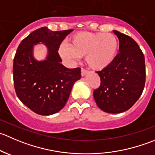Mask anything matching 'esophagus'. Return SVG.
I'll use <instances>...</instances> for the list:
<instances>
[{
  "label": "esophagus",
  "instance_id": "34e87169",
  "mask_svg": "<svg viewBox=\"0 0 155 155\" xmlns=\"http://www.w3.org/2000/svg\"><path fill=\"white\" fill-rule=\"evenodd\" d=\"M87 73H88L87 70H85V69L82 68V70H81V75H82V76H85Z\"/></svg>",
  "mask_w": 155,
  "mask_h": 155
}]
</instances>
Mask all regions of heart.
Segmentation results:
<instances>
[{
	"label": "heart",
	"instance_id": "b5f03b06",
	"mask_svg": "<svg viewBox=\"0 0 155 155\" xmlns=\"http://www.w3.org/2000/svg\"><path fill=\"white\" fill-rule=\"evenodd\" d=\"M118 38L111 33L79 31L69 39L68 45L62 44L58 54L64 59L73 61L85 56L91 69L101 71L115 61L118 54Z\"/></svg>",
	"mask_w": 155,
	"mask_h": 155
}]
</instances>
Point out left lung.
<instances>
[{"instance_id":"obj_1","label":"left lung","mask_w":155,"mask_h":155,"mask_svg":"<svg viewBox=\"0 0 155 155\" xmlns=\"http://www.w3.org/2000/svg\"><path fill=\"white\" fill-rule=\"evenodd\" d=\"M119 40V53L115 61L97 73L101 85L94 91V98L101 110L121 113L134 105L141 96L145 82V57L130 37L113 31Z\"/></svg>"}]
</instances>
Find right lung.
<instances>
[{
	"instance_id": "obj_1",
	"label": "right lung",
	"mask_w": 155,
	"mask_h": 155,
	"mask_svg": "<svg viewBox=\"0 0 155 155\" xmlns=\"http://www.w3.org/2000/svg\"><path fill=\"white\" fill-rule=\"evenodd\" d=\"M73 30L50 31L43 27L33 31L17 48L13 60V81L18 99L35 113L50 115L62 109L73 84L81 78V68L64 66L58 48ZM43 43L48 49L46 60L37 61L33 46Z\"/></svg>"
}]
</instances>
